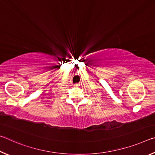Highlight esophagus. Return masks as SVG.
I'll return each mask as SVG.
<instances>
[{"instance_id":"esophagus-1","label":"esophagus","mask_w":155,"mask_h":155,"mask_svg":"<svg viewBox=\"0 0 155 155\" xmlns=\"http://www.w3.org/2000/svg\"><path fill=\"white\" fill-rule=\"evenodd\" d=\"M78 85H79V84H75V85H74V86H76V87H78Z\"/></svg>"}]
</instances>
